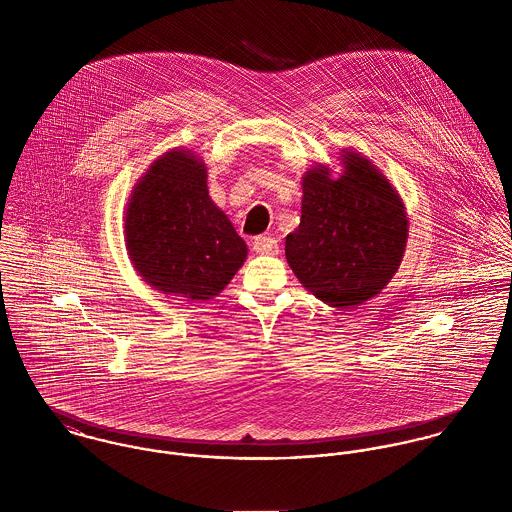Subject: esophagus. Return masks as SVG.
I'll list each match as a JSON object with an SVG mask.
<instances>
[{
    "label": "esophagus",
    "instance_id": "esophagus-1",
    "mask_svg": "<svg viewBox=\"0 0 512 512\" xmlns=\"http://www.w3.org/2000/svg\"><path fill=\"white\" fill-rule=\"evenodd\" d=\"M278 240L272 238V236H256L252 240V250L256 254H266V256H274L278 254Z\"/></svg>",
    "mask_w": 512,
    "mask_h": 512
}]
</instances>
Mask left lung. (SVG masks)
<instances>
[{"label":"left lung","mask_w":512,"mask_h":512,"mask_svg":"<svg viewBox=\"0 0 512 512\" xmlns=\"http://www.w3.org/2000/svg\"><path fill=\"white\" fill-rule=\"evenodd\" d=\"M345 173L319 165L303 177L301 220L286 236L293 274L331 307L351 309L396 274L408 220L400 197L370 161L349 151Z\"/></svg>","instance_id":"obj_1"}]
</instances>
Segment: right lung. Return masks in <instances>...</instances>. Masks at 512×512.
I'll return each instance as SVG.
<instances>
[{"label": "right lung", "instance_id": "right-lung-1", "mask_svg": "<svg viewBox=\"0 0 512 512\" xmlns=\"http://www.w3.org/2000/svg\"><path fill=\"white\" fill-rule=\"evenodd\" d=\"M126 246L155 290L211 299L246 258V244L207 189V169L189 151H169L136 185L126 211Z\"/></svg>", "mask_w": 512, "mask_h": 512}]
</instances>
